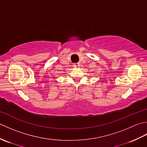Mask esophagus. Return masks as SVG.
Instances as JSON below:
<instances>
[{"label":"esophagus","instance_id":"1","mask_svg":"<svg viewBox=\"0 0 147 147\" xmlns=\"http://www.w3.org/2000/svg\"><path fill=\"white\" fill-rule=\"evenodd\" d=\"M73 66H74V67H79V66H80V64H79V63H75V64H73Z\"/></svg>","mask_w":147,"mask_h":147}]
</instances>
